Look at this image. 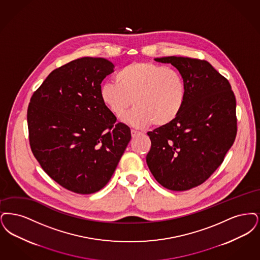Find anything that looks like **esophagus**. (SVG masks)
I'll list each match as a JSON object with an SVG mask.
<instances>
[{
  "mask_svg": "<svg viewBox=\"0 0 260 260\" xmlns=\"http://www.w3.org/2000/svg\"><path fill=\"white\" fill-rule=\"evenodd\" d=\"M140 134H142V133H141V132H139V131H137V130H134V129H132V130H131V135H132L133 138L136 137L137 135H140Z\"/></svg>",
  "mask_w": 260,
  "mask_h": 260,
  "instance_id": "1",
  "label": "esophagus"
}]
</instances>
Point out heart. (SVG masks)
<instances>
[{
    "instance_id": "b5f03b06",
    "label": "heart",
    "mask_w": 260,
    "mask_h": 260,
    "mask_svg": "<svg viewBox=\"0 0 260 260\" xmlns=\"http://www.w3.org/2000/svg\"><path fill=\"white\" fill-rule=\"evenodd\" d=\"M115 81L104 82L100 97L114 115L129 124L143 128L172 123L181 113L186 100V84L181 74L153 62H134L120 69Z\"/></svg>"
}]
</instances>
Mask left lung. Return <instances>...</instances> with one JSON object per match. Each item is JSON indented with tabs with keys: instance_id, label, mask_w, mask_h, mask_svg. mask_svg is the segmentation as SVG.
<instances>
[{
	"instance_id": "1",
	"label": "left lung",
	"mask_w": 260,
	"mask_h": 260,
	"mask_svg": "<svg viewBox=\"0 0 260 260\" xmlns=\"http://www.w3.org/2000/svg\"><path fill=\"white\" fill-rule=\"evenodd\" d=\"M178 69L186 100L170 124L147 135V163L165 188L184 191L207 181L224 160L237 135L236 99L229 81L209 62L196 58H155Z\"/></svg>"
}]
</instances>
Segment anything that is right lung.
I'll return each instance as SVG.
<instances>
[{
    "label": "right lung",
    "mask_w": 260,
    "mask_h": 260,
    "mask_svg": "<svg viewBox=\"0 0 260 260\" xmlns=\"http://www.w3.org/2000/svg\"><path fill=\"white\" fill-rule=\"evenodd\" d=\"M105 58L82 57L52 71L35 91L27 111L30 147L45 173L79 194L102 189L131 140L130 128L100 97L113 72Z\"/></svg>",
    "instance_id": "right-lung-1"
}]
</instances>
